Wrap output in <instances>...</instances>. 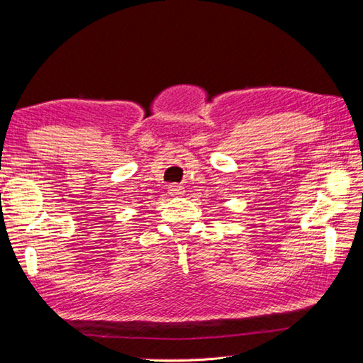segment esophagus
I'll return each instance as SVG.
<instances>
[{"mask_svg": "<svg viewBox=\"0 0 363 363\" xmlns=\"http://www.w3.org/2000/svg\"><path fill=\"white\" fill-rule=\"evenodd\" d=\"M169 194L172 197H180L184 194V188L179 186V184H171V186H169Z\"/></svg>", "mask_w": 363, "mask_h": 363, "instance_id": "esophagus-1", "label": "esophagus"}]
</instances>
